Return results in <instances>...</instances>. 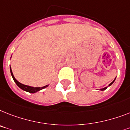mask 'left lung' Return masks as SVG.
<instances>
[{"label":"left lung","mask_w":130,"mask_h":130,"mask_svg":"<svg viewBox=\"0 0 130 130\" xmlns=\"http://www.w3.org/2000/svg\"><path fill=\"white\" fill-rule=\"evenodd\" d=\"M115 80H116V78H115V79H114V80H113V82H111V83H110V84H109V86H111V84H113V82H114V81H115ZM106 88H107V87H106V88H102V89H100V90H106Z\"/></svg>","instance_id":"1"}]
</instances>
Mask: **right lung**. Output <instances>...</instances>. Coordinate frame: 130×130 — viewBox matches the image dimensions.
<instances>
[{"label":"right lung","mask_w":130,"mask_h":130,"mask_svg":"<svg viewBox=\"0 0 130 130\" xmlns=\"http://www.w3.org/2000/svg\"><path fill=\"white\" fill-rule=\"evenodd\" d=\"M10 73H11V75H12V78H13L14 81L15 82V83L17 84V85L20 88H21L22 90H23L26 91V92H30V93H35V92H38V91L40 90H42V89L45 88H46V87L48 86V85H46V86H45L41 87V88H34V87H31V86H29L24 85V84H22L20 83L19 81H17V80H16V78H14L13 74H12L11 68H10Z\"/></svg>","instance_id":"add662e5"}]
</instances>
